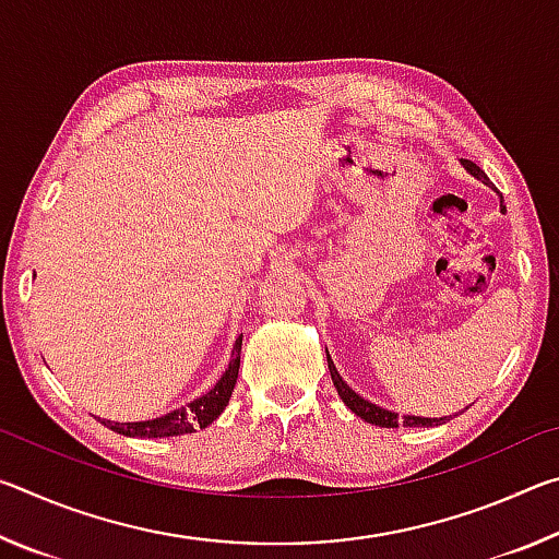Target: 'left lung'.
Here are the masks:
<instances>
[{
	"label": "left lung",
	"instance_id": "1",
	"mask_svg": "<svg viewBox=\"0 0 559 559\" xmlns=\"http://www.w3.org/2000/svg\"><path fill=\"white\" fill-rule=\"evenodd\" d=\"M463 167H466L473 177L484 179V182L488 185L486 173L476 163H471V159H463ZM500 210H506L503 200H500ZM328 370H330V377H333V384H335V390L340 394V400L345 402L349 412H355L359 419H365L367 424H374V427H384V429H396L400 424H402V427H439V424L447 421V416H441V419H429V416H412V414L400 416V414H394L390 409H382V406L362 400V396H359L353 390V386H349L343 380V377H340V372L335 370V365H333V359H330V355H328Z\"/></svg>",
	"mask_w": 559,
	"mask_h": 559
}]
</instances>
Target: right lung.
I'll return each instance as SVG.
<instances>
[{"mask_svg":"<svg viewBox=\"0 0 559 559\" xmlns=\"http://www.w3.org/2000/svg\"><path fill=\"white\" fill-rule=\"evenodd\" d=\"M241 337L243 335H239V340L234 343L231 362L222 374V380L216 382L210 392L202 394L200 400L189 402L175 412L157 416V419H147V421H108V419H98V421L106 424L108 429L122 433V437H140V439L182 437V433L206 429L216 416L224 412V406L229 404V396L234 392L236 377H239V365H241Z\"/></svg>","mask_w":559,"mask_h":559,"instance_id":"add662e5","label":"right lung"}]
</instances>
